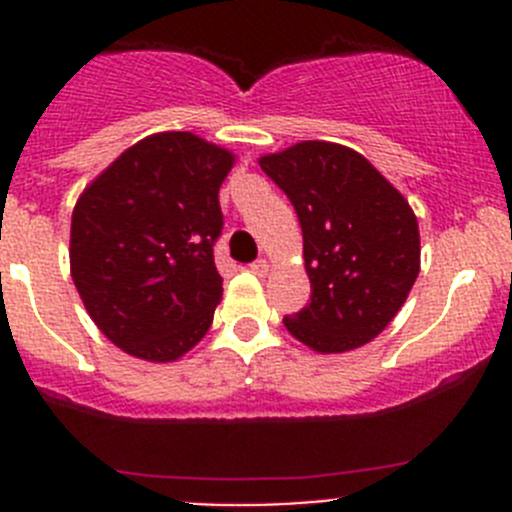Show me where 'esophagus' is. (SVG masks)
<instances>
[{
    "mask_svg": "<svg viewBox=\"0 0 512 512\" xmlns=\"http://www.w3.org/2000/svg\"><path fill=\"white\" fill-rule=\"evenodd\" d=\"M250 270L255 272V275L262 277V275H267V272H270V262H267V260H257V262H252Z\"/></svg>",
    "mask_w": 512,
    "mask_h": 512,
    "instance_id": "esophagus-1",
    "label": "esophagus"
}]
</instances>
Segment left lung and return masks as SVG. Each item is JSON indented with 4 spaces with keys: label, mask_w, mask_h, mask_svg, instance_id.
<instances>
[{
    "label": "left lung",
    "mask_w": 512,
    "mask_h": 512,
    "mask_svg": "<svg viewBox=\"0 0 512 512\" xmlns=\"http://www.w3.org/2000/svg\"><path fill=\"white\" fill-rule=\"evenodd\" d=\"M257 163L302 225L312 302L285 317L287 332L317 354L364 347L399 314L421 270L409 200L342 143L299 141Z\"/></svg>",
    "instance_id": "1"
}]
</instances>
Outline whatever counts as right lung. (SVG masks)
<instances>
[{
    "mask_svg": "<svg viewBox=\"0 0 512 512\" xmlns=\"http://www.w3.org/2000/svg\"><path fill=\"white\" fill-rule=\"evenodd\" d=\"M232 165L235 153L218 143L160 131L126 148L76 200L71 280L121 352L170 364L208 334L223 297L218 193Z\"/></svg>",
    "mask_w": 512,
    "mask_h": 512,
    "instance_id": "obj_1",
    "label": "right lung"
}]
</instances>
